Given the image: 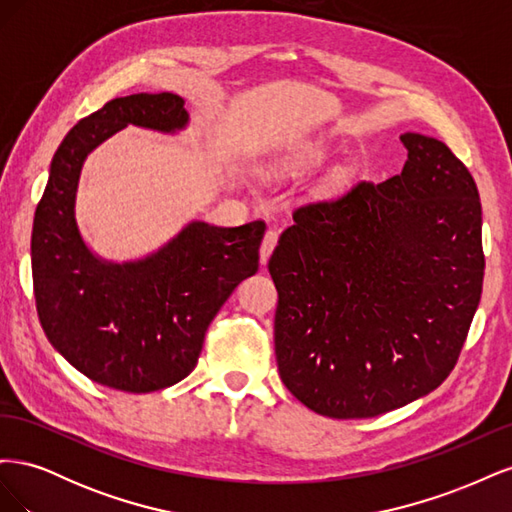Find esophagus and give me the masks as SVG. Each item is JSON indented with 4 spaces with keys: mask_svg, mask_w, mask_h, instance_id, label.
<instances>
[{
    "mask_svg": "<svg viewBox=\"0 0 512 512\" xmlns=\"http://www.w3.org/2000/svg\"><path fill=\"white\" fill-rule=\"evenodd\" d=\"M275 245H277V232L271 228V230L265 232V237H262V243H260V262H262V265H267V260H269Z\"/></svg>",
    "mask_w": 512,
    "mask_h": 512,
    "instance_id": "1",
    "label": "esophagus"
}]
</instances>
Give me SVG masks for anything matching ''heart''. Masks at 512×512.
<instances>
[{
	"mask_svg": "<svg viewBox=\"0 0 512 512\" xmlns=\"http://www.w3.org/2000/svg\"><path fill=\"white\" fill-rule=\"evenodd\" d=\"M320 153H322V151H320L318 145H309V147H307V158H318Z\"/></svg>",
	"mask_w": 512,
	"mask_h": 512,
	"instance_id": "heart-1",
	"label": "heart"
}]
</instances>
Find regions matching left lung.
<instances>
[{
    "mask_svg": "<svg viewBox=\"0 0 512 512\" xmlns=\"http://www.w3.org/2000/svg\"><path fill=\"white\" fill-rule=\"evenodd\" d=\"M408 160L292 213L269 258L286 389L331 418H371L451 374L483 292V211L442 141L406 132Z\"/></svg>",
    "mask_w": 512,
    "mask_h": 512,
    "instance_id": "1",
    "label": "left lung"
}]
</instances>
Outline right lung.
Here are the masks:
<instances>
[{
	"label": "right lung",
	"instance_id": "1",
	"mask_svg": "<svg viewBox=\"0 0 512 512\" xmlns=\"http://www.w3.org/2000/svg\"><path fill=\"white\" fill-rule=\"evenodd\" d=\"M177 94H134L81 119L55 151L36 207L32 273L51 346L102 386L151 393L192 374L205 333L241 280L258 271L265 222L235 228L190 222L158 252L111 262L76 226L85 158L126 126L175 134L190 115Z\"/></svg>",
	"mask_w": 512,
	"mask_h": 512
}]
</instances>
